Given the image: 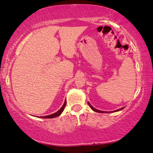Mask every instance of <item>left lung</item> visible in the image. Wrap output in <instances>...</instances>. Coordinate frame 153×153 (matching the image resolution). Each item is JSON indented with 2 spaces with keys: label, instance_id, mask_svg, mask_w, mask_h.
Here are the masks:
<instances>
[{
  "label": "left lung",
  "instance_id": "obj_1",
  "mask_svg": "<svg viewBox=\"0 0 153 153\" xmlns=\"http://www.w3.org/2000/svg\"><path fill=\"white\" fill-rule=\"evenodd\" d=\"M88 105L90 106V107L92 108V111H95V112H98V113H110V112H111V113H113V112H117V111H121V110H122L123 108H124V107H122V108H121L120 109H117V110H115V111H100V110H98V109H97V108H94L92 107V106L90 104V102H88Z\"/></svg>",
  "mask_w": 153,
  "mask_h": 153
}]
</instances>
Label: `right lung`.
<instances>
[{"instance_id": "right-lung-1", "label": "right lung", "mask_w": 153, "mask_h": 153, "mask_svg": "<svg viewBox=\"0 0 153 153\" xmlns=\"http://www.w3.org/2000/svg\"><path fill=\"white\" fill-rule=\"evenodd\" d=\"M65 105H66V100H65L63 105L62 106V107L57 111V112H56V113H53V114H51V115H50L43 116V117H42V116H41V117H40V118H45V119H47V118H48V119H51V118H54V117H58V116L60 115L62 113V112H63V111L64 108H65Z\"/></svg>"}]
</instances>
